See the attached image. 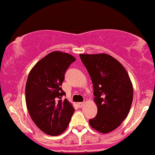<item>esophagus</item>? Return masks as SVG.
<instances>
[{
    "instance_id": "1",
    "label": "esophagus",
    "mask_w": 155,
    "mask_h": 155,
    "mask_svg": "<svg viewBox=\"0 0 155 155\" xmlns=\"http://www.w3.org/2000/svg\"><path fill=\"white\" fill-rule=\"evenodd\" d=\"M84 102H78L77 103V105H78V106L79 107H82L83 105H84Z\"/></svg>"
}]
</instances>
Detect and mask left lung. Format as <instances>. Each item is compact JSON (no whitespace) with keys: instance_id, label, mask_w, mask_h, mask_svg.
I'll use <instances>...</instances> for the list:
<instances>
[{"instance_id":"left-lung-1","label":"left lung","mask_w":155,"mask_h":155,"mask_svg":"<svg viewBox=\"0 0 155 155\" xmlns=\"http://www.w3.org/2000/svg\"><path fill=\"white\" fill-rule=\"evenodd\" d=\"M91 77L97 114L89 120L92 128L102 133L113 131L126 119L133 99V88L124 67L105 53L81 54Z\"/></svg>"}]
</instances>
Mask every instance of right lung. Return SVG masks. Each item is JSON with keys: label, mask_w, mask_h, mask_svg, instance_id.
Listing matches in <instances>:
<instances>
[{"label": "right lung", "mask_w": 155, "mask_h": 155, "mask_svg": "<svg viewBox=\"0 0 155 155\" xmlns=\"http://www.w3.org/2000/svg\"><path fill=\"white\" fill-rule=\"evenodd\" d=\"M75 58L53 51L33 67L25 85L28 110L36 126L48 135H58L67 128L74 112L61 88L64 74Z\"/></svg>", "instance_id": "add662e5"}]
</instances>
